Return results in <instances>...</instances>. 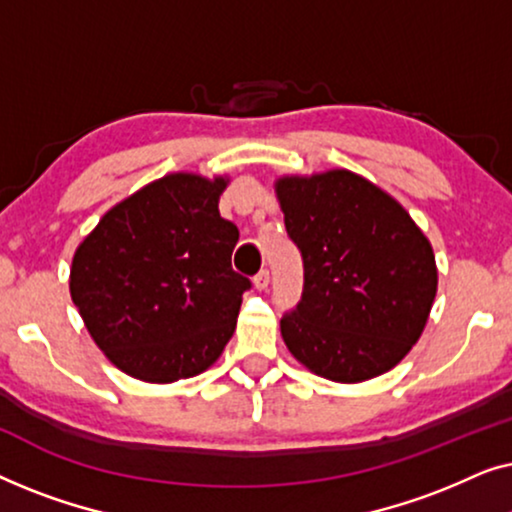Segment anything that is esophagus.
Returning <instances> with one entry per match:
<instances>
[{"label": "esophagus", "mask_w": 512, "mask_h": 512, "mask_svg": "<svg viewBox=\"0 0 512 512\" xmlns=\"http://www.w3.org/2000/svg\"><path fill=\"white\" fill-rule=\"evenodd\" d=\"M268 284H270V272L268 270H261L254 277V286H256L258 291H265V289H268Z\"/></svg>", "instance_id": "esophagus-1"}]
</instances>
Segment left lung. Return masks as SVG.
<instances>
[{"label": "left lung", "instance_id": "left-lung-1", "mask_svg": "<svg viewBox=\"0 0 512 512\" xmlns=\"http://www.w3.org/2000/svg\"><path fill=\"white\" fill-rule=\"evenodd\" d=\"M275 195L305 265L303 300L282 319L293 359L340 384L398 366L436 300L429 237L401 202L345 167L282 174Z\"/></svg>", "mask_w": 512, "mask_h": 512}]
</instances>
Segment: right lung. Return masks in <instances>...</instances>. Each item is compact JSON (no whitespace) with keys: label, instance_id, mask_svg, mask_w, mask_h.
Returning a JSON list of instances; mask_svg holds the SVG:
<instances>
[{"label":"right lung","instance_id":"obj_1","mask_svg":"<svg viewBox=\"0 0 512 512\" xmlns=\"http://www.w3.org/2000/svg\"><path fill=\"white\" fill-rule=\"evenodd\" d=\"M228 174L170 172L104 212L69 268V293L102 354L125 375L172 384L212 368L233 338L249 279L221 219Z\"/></svg>","mask_w":512,"mask_h":512}]
</instances>
